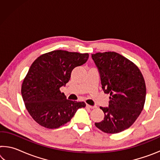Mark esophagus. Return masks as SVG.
Segmentation results:
<instances>
[{
  "mask_svg": "<svg viewBox=\"0 0 160 160\" xmlns=\"http://www.w3.org/2000/svg\"><path fill=\"white\" fill-rule=\"evenodd\" d=\"M86 107H88V108H90V109H94V108L97 107L96 106H91V105H89L88 104H86Z\"/></svg>",
  "mask_w": 160,
  "mask_h": 160,
  "instance_id": "esophagus-1",
  "label": "esophagus"
}]
</instances>
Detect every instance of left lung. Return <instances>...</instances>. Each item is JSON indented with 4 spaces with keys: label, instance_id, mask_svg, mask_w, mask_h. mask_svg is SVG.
Masks as SVG:
<instances>
[{
    "label": "left lung",
    "instance_id": "obj_1",
    "mask_svg": "<svg viewBox=\"0 0 160 160\" xmlns=\"http://www.w3.org/2000/svg\"><path fill=\"white\" fill-rule=\"evenodd\" d=\"M98 68L102 88L109 94V107H100L104 120L95 123L102 131L114 134L131 127L144 107L146 85L136 65L113 51L92 54Z\"/></svg>",
    "mask_w": 160,
    "mask_h": 160
}]
</instances>
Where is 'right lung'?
I'll list each match as a JSON object with an SVG mask.
<instances>
[{"instance_id":"add662e5","label":"right lung","mask_w":160,"mask_h":160,"mask_svg":"<svg viewBox=\"0 0 160 160\" xmlns=\"http://www.w3.org/2000/svg\"><path fill=\"white\" fill-rule=\"evenodd\" d=\"M88 53L55 50L39 56L22 84L21 93L32 118L44 128H58L68 122L84 102L67 99L60 88L68 82L72 70L88 61Z\"/></svg>"}]
</instances>
